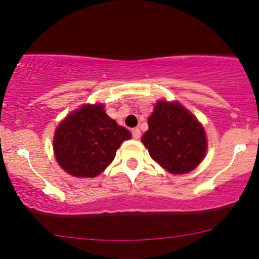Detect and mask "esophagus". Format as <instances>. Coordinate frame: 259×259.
Returning a JSON list of instances; mask_svg holds the SVG:
<instances>
[{"instance_id": "esophagus-1", "label": "esophagus", "mask_w": 259, "mask_h": 259, "mask_svg": "<svg viewBox=\"0 0 259 259\" xmlns=\"http://www.w3.org/2000/svg\"><path fill=\"white\" fill-rule=\"evenodd\" d=\"M132 134H133V139L134 140H139L141 137V132L139 127H134V129L132 130Z\"/></svg>"}]
</instances>
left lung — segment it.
<instances>
[{
    "instance_id": "obj_1",
    "label": "left lung",
    "mask_w": 259,
    "mask_h": 259,
    "mask_svg": "<svg viewBox=\"0 0 259 259\" xmlns=\"http://www.w3.org/2000/svg\"><path fill=\"white\" fill-rule=\"evenodd\" d=\"M141 141L150 158L173 175L195 169L204 159L207 137L197 118L177 101L159 100Z\"/></svg>"
}]
</instances>
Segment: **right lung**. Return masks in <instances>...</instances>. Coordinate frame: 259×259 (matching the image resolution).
Wrapping results in <instances>:
<instances>
[{
	"label": "right lung",
	"mask_w": 259,
	"mask_h": 259,
	"mask_svg": "<svg viewBox=\"0 0 259 259\" xmlns=\"http://www.w3.org/2000/svg\"><path fill=\"white\" fill-rule=\"evenodd\" d=\"M132 133L107 116L104 105H83L57 126L54 152L65 172L80 178L100 175L116 156L117 149Z\"/></svg>",
	"instance_id": "right-lung-1"
}]
</instances>
